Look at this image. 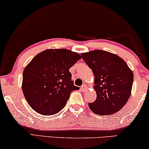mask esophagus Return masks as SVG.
Returning <instances> with one entry per match:
<instances>
[{
	"instance_id": "34e87169",
	"label": "esophagus",
	"mask_w": 149,
	"mask_h": 149,
	"mask_svg": "<svg viewBox=\"0 0 149 149\" xmlns=\"http://www.w3.org/2000/svg\"><path fill=\"white\" fill-rule=\"evenodd\" d=\"M87 89V87L86 85H83L81 87V90H82L83 91H85V90H86Z\"/></svg>"
}]
</instances>
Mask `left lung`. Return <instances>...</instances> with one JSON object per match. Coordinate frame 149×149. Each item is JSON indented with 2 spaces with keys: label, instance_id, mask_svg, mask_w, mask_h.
Returning a JSON list of instances; mask_svg holds the SVG:
<instances>
[{
  "label": "left lung",
  "instance_id": "1",
  "mask_svg": "<svg viewBox=\"0 0 149 149\" xmlns=\"http://www.w3.org/2000/svg\"><path fill=\"white\" fill-rule=\"evenodd\" d=\"M95 76L96 100L89 103L93 113L107 115L117 113L124 107L131 95L134 74L121 58L102 50L81 54Z\"/></svg>",
  "mask_w": 149,
  "mask_h": 149
}]
</instances>
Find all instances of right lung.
I'll list each match as a JSON object with an SVG mask.
<instances>
[{"mask_svg":"<svg viewBox=\"0 0 149 149\" xmlns=\"http://www.w3.org/2000/svg\"><path fill=\"white\" fill-rule=\"evenodd\" d=\"M81 58L66 49H47L36 55L23 72L22 91L30 107L42 115H52L66 104L72 91L78 90L69 71Z\"/></svg>","mask_w":149,"mask_h":149,"instance_id":"right-lung-1","label":"right lung"}]
</instances>
